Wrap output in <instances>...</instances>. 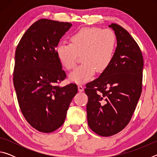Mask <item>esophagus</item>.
<instances>
[{"label": "esophagus", "mask_w": 157, "mask_h": 157, "mask_svg": "<svg viewBox=\"0 0 157 157\" xmlns=\"http://www.w3.org/2000/svg\"><path fill=\"white\" fill-rule=\"evenodd\" d=\"M78 91H79V92H82V91H84V87L82 86L81 84L78 85Z\"/></svg>", "instance_id": "obj_1"}]
</instances>
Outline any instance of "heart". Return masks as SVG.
<instances>
[{
  "mask_svg": "<svg viewBox=\"0 0 157 157\" xmlns=\"http://www.w3.org/2000/svg\"><path fill=\"white\" fill-rule=\"evenodd\" d=\"M70 43L58 45L56 54L66 70L75 67L79 56H82L83 63L69 75L71 81L81 84L89 81L95 71L102 73L109 66L116 52L117 39L111 30L83 28L71 36Z\"/></svg>",
  "mask_w": 157,
  "mask_h": 157,
  "instance_id": "obj_1",
  "label": "heart"
}]
</instances>
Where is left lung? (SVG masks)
Masks as SVG:
<instances>
[{
  "label": "left lung",
  "instance_id": "8db88e82",
  "mask_svg": "<svg viewBox=\"0 0 157 157\" xmlns=\"http://www.w3.org/2000/svg\"><path fill=\"white\" fill-rule=\"evenodd\" d=\"M117 47L109 66L86 84L87 121L101 136L122 131L131 120L142 92L143 58L140 47L125 29L116 23Z\"/></svg>",
  "mask_w": 157,
  "mask_h": 157
}]
</instances>
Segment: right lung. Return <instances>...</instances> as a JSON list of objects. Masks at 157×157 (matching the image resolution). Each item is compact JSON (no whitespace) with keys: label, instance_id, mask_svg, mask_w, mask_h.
<instances>
[{"label":"right lung","instance_id":"1","mask_svg":"<svg viewBox=\"0 0 157 157\" xmlns=\"http://www.w3.org/2000/svg\"><path fill=\"white\" fill-rule=\"evenodd\" d=\"M72 24L41 18L21 37L16 49L13 81L20 109L37 131L50 133L64 123L78 86L60 87L66 78L56 54L60 39Z\"/></svg>","mask_w":157,"mask_h":157}]
</instances>
